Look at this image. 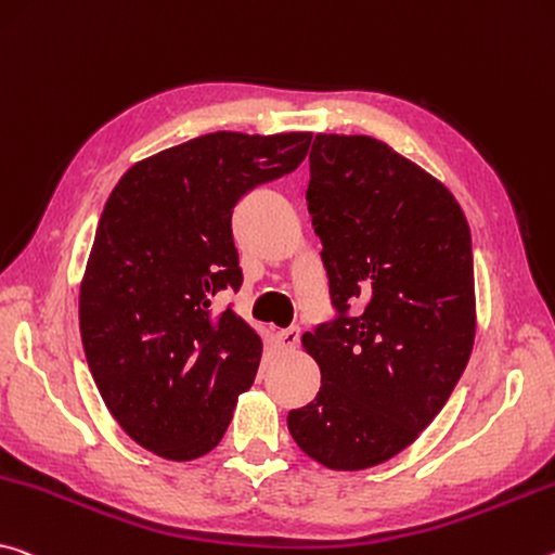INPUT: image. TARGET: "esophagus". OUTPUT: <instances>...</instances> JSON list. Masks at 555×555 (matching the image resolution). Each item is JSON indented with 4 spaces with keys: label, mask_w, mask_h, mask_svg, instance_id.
<instances>
[{
    "label": "esophagus",
    "mask_w": 555,
    "mask_h": 555,
    "mask_svg": "<svg viewBox=\"0 0 555 555\" xmlns=\"http://www.w3.org/2000/svg\"><path fill=\"white\" fill-rule=\"evenodd\" d=\"M298 338H301V331H298V325H288V328L279 331V340L286 350H294L298 346Z\"/></svg>",
    "instance_id": "obj_1"
}]
</instances>
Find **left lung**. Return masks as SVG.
Wrapping results in <instances>:
<instances>
[{"label":"left lung","instance_id":"8db88e82","mask_svg":"<svg viewBox=\"0 0 555 555\" xmlns=\"http://www.w3.org/2000/svg\"><path fill=\"white\" fill-rule=\"evenodd\" d=\"M309 215L333 319L304 336L321 390L288 433L331 469L412 444L450 400L474 346V259L452 192L367 135L313 138Z\"/></svg>","mask_w":555,"mask_h":555}]
</instances>
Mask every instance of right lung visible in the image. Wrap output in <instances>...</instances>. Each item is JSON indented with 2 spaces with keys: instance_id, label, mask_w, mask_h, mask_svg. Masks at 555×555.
<instances>
[{
  "instance_id": "add662e5",
  "label": "right lung",
  "mask_w": 555,
  "mask_h": 555,
  "mask_svg": "<svg viewBox=\"0 0 555 555\" xmlns=\"http://www.w3.org/2000/svg\"><path fill=\"white\" fill-rule=\"evenodd\" d=\"M311 133H207L122 175L105 202L78 301L88 367L140 447L190 462L219 444L257 377L261 340L232 306L234 207L294 172Z\"/></svg>"
}]
</instances>
